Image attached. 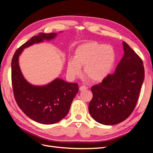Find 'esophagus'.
Instances as JSON below:
<instances>
[{
	"mask_svg": "<svg viewBox=\"0 0 153 153\" xmlns=\"http://www.w3.org/2000/svg\"><path fill=\"white\" fill-rule=\"evenodd\" d=\"M87 89V87H85V85H82V86H80V87L79 90H80V91H83L86 90Z\"/></svg>",
	"mask_w": 153,
	"mask_h": 153,
	"instance_id": "esophagus-1",
	"label": "esophagus"
}]
</instances>
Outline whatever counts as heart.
Wrapping results in <instances>:
<instances>
[{
  "label": "heart",
  "instance_id": "1",
  "mask_svg": "<svg viewBox=\"0 0 153 153\" xmlns=\"http://www.w3.org/2000/svg\"><path fill=\"white\" fill-rule=\"evenodd\" d=\"M115 52L110 45L89 41L80 45L75 52L73 59L67 63V73L71 78L81 74L84 66L85 75L93 82H101L108 75L115 62Z\"/></svg>",
  "mask_w": 153,
  "mask_h": 153
}]
</instances>
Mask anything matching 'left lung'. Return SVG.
<instances>
[{
	"mask_svg": "<svg viewBox=\"0 0 153 153\" xmlns=\"http://www.w3.org/2000/svg\"><path fill=\"white\" fill-rule=\"evenodd\" d=\"M124 56L112 75L92 86L89 105L91 117L105 125L123 122L135 109L144 78L141 58L126 43H123Z\"/></svg>",
	"mask_w": 153,
	"mask_h": 153,
	"instance_id": "left-lung-1",
	"label": "left lung"
}]
</instances>
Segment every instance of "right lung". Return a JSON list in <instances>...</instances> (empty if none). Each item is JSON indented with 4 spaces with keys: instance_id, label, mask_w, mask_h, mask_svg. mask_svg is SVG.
I'll return each instance as SVG.
<instances>
[{
    "instance_id": "right-lung-1",
    "label": "right lung",
    "mask_w": 153,
    "mask_h": 153,
    "mask_svg": "<svg viewBox=\"0 0 153 153\" xmlns=\"http://www.w3.org/2000/svg\"><path fill=\"white\" fill-rule=\"evenodd\" d=\"M57 34L39 33L32 37L16 51L11 61L13 89L18 106L31 119L44 124L56 123L66 117L78 92V84L57 78L45 85H32L23 76L18 59L25 48L53 39Z\"/></svg>"
}]
</instances>
